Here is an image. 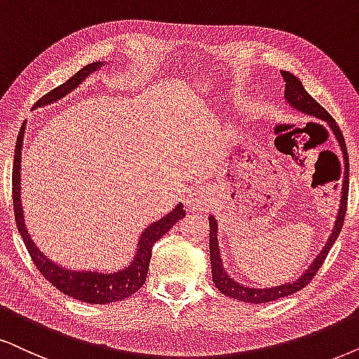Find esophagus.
<instances>
[{"label":"esophagus","instance_id":"1","mask_svg":"<svg viewBox=\"0 0 359 359\" xmlns=\"http://www.w3.org/2000/svg\"><path fill=\"white\" fill-rule=\"evenodd\" d=\"M208 203L207 190L202 187H190L185 195V205L190 210H203Z\"/></svg>","mask_w":359,"mask_h":359}]
</instances>
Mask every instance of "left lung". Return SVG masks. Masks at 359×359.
I'll return each mask as SVG.
<instances>
[{
  "label": "left lung",
  "mask_w": 359,
  "mask_h": 359,
  "mask_svg": "<svg viewBox=\"0 0 359 359\" xmlns=\"http://www.w3.org/2000/svg\"><path fill=\"white\" fill-rule=\"evenodd\" d=\"M281 76H283L285 81V101L288 102V106H292L294 111L302 112V114H306L310 117H315V119L323 121L328 124V127L333 133L334 139L338 140L339 149H341L343 161H344V175H343V192L341 197H339V210L337 215V220H334V226L331 230L328 240H326L325 247L321 248V252L316 255L315 260L311 262V265L303 271L302 276L294 278L293 281H287V283L275 285V287L269 288H253L247 287V285L238 283L237 280H233L232 276L226 273L224 269V262H222L220 248H219V225H217L215 217H208V224H210V240H208V247H210V265H212V280L215 283V288H219L222 294H226V297L233 298V300L245 302V303H269L273 300H278V298L290 297L292 293L300 292L302 288H305L310 281L315 278V275L318 273L320 266L323 265L326 255H328L333 243L337 242L339 232H341L344 215H346V205H348V152H346V144H344V137L337 126L333 117L328 114L325 107H321L318 102L313 99L310 94L306 93V89L303 88L302 81L293 76L292 72L281 71Z\"/></svg>",
  "instance_id": "left-lung-1"
}]
</instances>
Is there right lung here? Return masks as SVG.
<instances>
[{
	"label": "right lung",
	"mask_w": 359,
	"mask_h": 359,
	"mask_svg": "<svg viewBox=\"0 0 359 359\" xmlns=\"http://www.w3.org/2000/svg\"><path fill=\"white\" fill-rule=\"evenodd\" d=\"M106 62L96 61L84 66L74 76H71L65 84L57 86L46 96H43L34 107H43L62 99L72 93L78 86L89 78V74L101 69ZM26 126V124H25ZM25 126L21 127L18 134L16 147H15V162H13V205H15V220L18 232H20L22 242H25L31 260L39 270V273L46 278L53 287L62 292L74 300L93 303V305H106V303L121 302L127 297H133L137 290L142 287L146 281L149 263L152 257V247L158 238L164 237L177 222L185 217V210L182 202H179L169 213H165L162 219H158L147 226L140 233L137 248H135L134 258L129 265L117 271H99V270H71L57 265L44 255L43 252L36 247L31 235L26 230L25 212H22L21 203V151H22V137H25Z\"/></svg>",
	"instance_id": "obj_1"
}]
</instances>
